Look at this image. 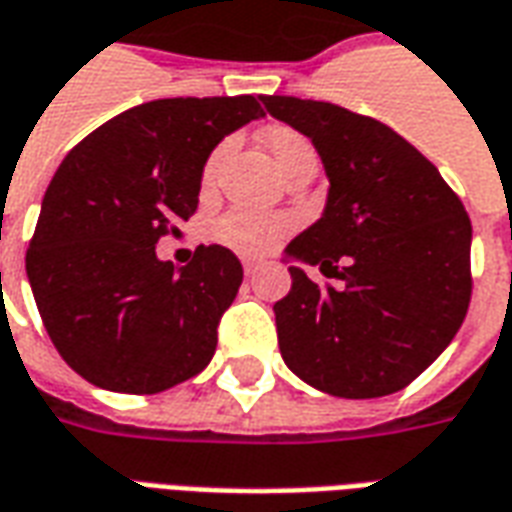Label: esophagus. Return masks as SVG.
Here are the masks:
<instances>
[{"instance_id": "obj_1", "label": "esophagus", "mask_w": 512, "mask_h": 512, "mask_svg": "<svg viewBox=\"0 0 512 512\" xmlns=\"http://www.w3.org/2000/svg\"><path fill=\"white\" fill-rule=\"evenodd\" d=\"M257 268H260V260H249V257H246V260H244L246 274H255Z\"/></svg>"}]
</instances>
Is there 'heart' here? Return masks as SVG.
<instances>
[{
  "label": "heart",
  "instance_id": "obj_1",
  "mask_svg": "<svg viewBox=\"0 0 512 512\" xmlns=\"http://www.w3.org/2000/svg\"><path fill=\"white\" fill-rule=\"evenodd\" d=\"M266 146L280 174L291 171L302 160L316 157L313 144L307 141L305 135H299V132L293 130H271L266 135ZM227 149H230V144L224 141L207 157L205 171H202V185L205 188H210L216 182V177H219L221 160L227 155ZM291 230L293 221L288 216H282V213H263V210H249V207H232V210H227L224 216L216 219L213 238L235 249V252H244V255H266Z\"/></svg>",
  "mask_w": 512,
  "mask_h": 512
}]
</instances>
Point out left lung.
<instances>
[{
  "mask_svg": "<svg viewBox=\"0 0 512 512\" xmlns=\"http://www.w3.org/2000/svg\"><path fill=\"white\" fill-rule=\"evenodd\" d=\"M305 132L324 160V216L288 255L338 280L318 285L291 266L274 305L293 374L343 399L407 388L452 343L471 302V219L438 169L399 132L332 102L263 99Z\"/></svg>",
  "mask_w": 512,
  "mask_h": 512,
  "instance_id": "1",
  "label": "left lung"
}]
</instances>
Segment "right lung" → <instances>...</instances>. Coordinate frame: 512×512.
<instances>
[{
  "label": "right lung",
  "mask_w": 512,
  "mask_h": 512,
  "mask_svg": "<svg viewBox=\"0 0 512 512\" xmlns=\"http://www.w3.org/2000/svg\"><path fill=\"white\" fill-rule=\"evenodd\" d=\"M266 96H185L124 110L71 149L49 182L27 277L60 357L105 391L160 393L210 363L244 280L230 249L177 271L160 238L196 213L213 146L266 116Z\"/></svg>",
  "instance_id": "obj_1"
}]
</instances>
